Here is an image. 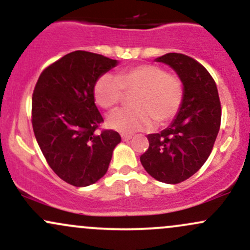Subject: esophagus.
<instances>
[{
  "instance_id": "1",
  "label": "esophagus",
  "mask_w": 250,
  "mask_h": 250,
  "mask_svg": "<svg viewBox=\"0 0 250 250\" xmlns=\"http://www.w3.org/2000/svg\"><path fill=\"white\" fill-rule=\"evenodd\" d=\"M131 138H132L131 134H122V139L125 140V142H127V140H130Z\"/></svg>"
}]
</instances>
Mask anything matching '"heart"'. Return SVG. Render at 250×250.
I'll return each mask as SVG.
<instances>
[{
  "label": "heart",
  "mask_w": 250,
  "mask_h": 250,
  "mask_svg": "<svg viewBox=\"0 0 250 250\" xmlns=\"http://www.w3.org/2000/svg\"><path fill=\"white\" fill-rule=\"evenodd\" d=\"M124 92L133 93V107L114 111L108 125L123 133L146 130L155 122L164 125L181 111L186 88L182 78L167 73L156 64H138L120 71L117 77L105 73L95 81L94 100L104 110H110L124 98Z\"/></svg>",
  "instance_id": "heart-1"
}]
</instances>
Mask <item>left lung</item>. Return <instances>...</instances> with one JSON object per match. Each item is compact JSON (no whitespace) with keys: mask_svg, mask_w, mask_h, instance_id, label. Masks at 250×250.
Instances as JSON below:
<instances>
[{"mask_svg":"<svg viewBox=\"0 0 250 250\" xmlns=\"http://www.w3.org/2000/svg\"><path fill=\"white\" fill-rule=\"evenodd\" d=\"M156 61L177 72L186 95L172 124L161 133L148 134V148L140 163L157 181L177 184L208 159L220 131L222 108L215 80L203 64L179 53H167Z\"/></svg>","mask_w":250,"mask_h":250,"instance_id":"obj_1","label":"left lung"}]
</instances>
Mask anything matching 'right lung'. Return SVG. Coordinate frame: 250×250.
<instances>
[{
  "mask_svg": "<svg viewBox=\"0 0 250 250\" xmlns=\"http://www.w3.org/2000/svg\"><path fill=\"white\" fill-rule=\"evenodd\" d=\"M117 64L95 53L75 50L42 71L32 98L36 142L50 169L66 183L87 187L107 172L119 144L113 130L95 131L104 119L94 104L95 81Z\"/></svg>",
  "mask_w": 250,
  "mask_h": 250,
  "instance_id": "add662e5",
  "label": "right lung"
}]
</instances>
